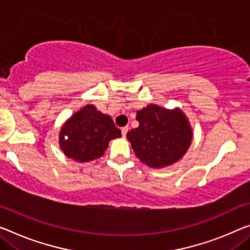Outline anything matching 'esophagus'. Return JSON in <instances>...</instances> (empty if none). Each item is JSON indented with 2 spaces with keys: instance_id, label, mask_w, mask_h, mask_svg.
<instances>
[{
  "instance_id": "1",
  "label": "esophagus",
  "mask_w": 250,
  "mask_h": 250,
  "mask_svg": "<svg viewBox=\"0 0 250 250\" xmlns=\"http://www.w3.org/2000/svg\"><path fill=\"white\" fill-rule=\"evenodd\" d=\"M127 132H128V127L127 126H125V127H122V135L123 136H126V134H127Z\"/></svg>"
}]
</instances>
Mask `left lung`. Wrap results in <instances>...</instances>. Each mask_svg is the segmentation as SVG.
Masks as SVG:
<instances>
[{
  "instance_id": "8db88e82",
  "label": "left lung",
  "mask_w": 250,
  "mask_h": 250,
  "mask_svg": "<svg viewBox=\"0 0 250 250\" xmlns=\"http://www.w3.org/2000/svg\"><path fill=\"white\" fill-rule=\"evenodd\" d=\"M137 128L126 134L135 155L151 167H164L186 154L192 140L187 117L180 109L148 105L138 110Z\"/></svg>"
}]
</instances>
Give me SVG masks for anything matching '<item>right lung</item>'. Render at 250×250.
Returning <instances> with one entry per match:
<instances>
[{
	"label": "right lung",
	"instance_id": "add662e5",
	"mask_svg": "<svg viewBox=\"0 0 250 250\" xmlns=\"http://www.w3.org/2000/svg\"><path fill=\"white\" fill-rule=\"evenodd\" d=\"M122 136L112 118L87 105L72 115L60 132L59 143L68 157L77 162L101 157L113 138Z\"/></svg>",
	"mask_w": 250,
	"mask_h": 250
}]
</instances>
